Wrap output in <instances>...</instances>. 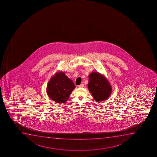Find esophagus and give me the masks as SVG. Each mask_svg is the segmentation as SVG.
Listing matches in <instances>:
<instances>
[{"label": "esophagus", "mask_w": 157, "mask_h": 157, "mask_svg": "<svg viewBox=\"0 0 157 157\" xmlns=\"http://www.w3.org/2000/svg\"><path fill=\"white\" fill-rule=\"evenodd\" d=\"M78 87H79V88H83L84 87V84L83 83H81V84L78 86Z\"/></svg>", "instance_id": "34e87169"}]
</instances>
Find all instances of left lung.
Here are the masks:
<instances>
[{
  "label": "left lung",
  "mask_w": 157,
  "mask_h": 157,
  "mask_svg": "<svg viewBox=\"0 0 157 157\" xmlns=\"http://www.w3.org/2000/svg\"><path fill=\"white\" fill-rule=\"evenodd\" d=\"M89 90L97 102L105 100L111 92V87L105 78L98 72H92L89 76Z\"/></svg>",
  "instance_id": "8db88e82"
}]
</instances>
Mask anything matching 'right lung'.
Returning a JSON list of instances; mask_svg holds the SVG:
<instances>
[{
  "instance_id": "right-lung-1",
  "label": "right lung",
  "mask_w": 157,
  "mask_h": 157,
  "mask_svg": "<svg viewBox=\"0 0 157 157\" xmlns=\"http://www.w3.org/2000/svg\"><path fill=\"white\" fill-rule=\"evenodd\" d=\"M75 85L63 72H58L52 78L47 87L48 96L58 103L67 101Z\"/></svg>"
}]
</instances>
